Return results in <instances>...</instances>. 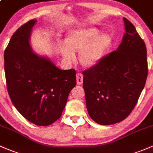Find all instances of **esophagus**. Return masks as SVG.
Here are the masks:
<instances>
[{
  "mask_svg": "<svg viewBox=\"0 0 153 153\" xmlns=\"http://www.w3.org/2000/svg\"><path fill=\"white\" fill-rule=\"evenodd\" d=\"M83 82V76L82 74L78 73L76 74V82L78 85H82Z\"/></svg>",
  "mask_w": 153,
  "mask_h": 153,
  "instance_id": "obj_1",
  "label": "esophagus"
}]
</instances>
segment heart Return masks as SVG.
Here are the masks:
<instances>
[{"label":"heart","instance_id":"1","mask_svg":"<svg viewBox=\"0 0 153 153\" xmlns=\"http://www.w3.org/2000/svg\"><path fill=\"white\" fill-rule=\"evenodd\" d=\"M94 27L74 29L67 36L65 45L59 47L64 60L69 63L76 60V52H80L79 61L85 68H92L100 62L111 42V37L107 33L100 34Z\"/></svg>","mask_w":153,"mask_h":153}]
</instances>
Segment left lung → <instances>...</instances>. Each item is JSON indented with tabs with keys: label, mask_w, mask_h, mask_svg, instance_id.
Masks as SVG:
<instances>
[{
	"label": "left lung",
	"mask_w": 153,
	"mask_h": 153,
	"mask_svg": "<svg viewBox=\"0 0 153 153\" xmlns=\"http://www.w3.org/2000/svg\"><path fill=\"white\" fill-rule=\"evenodd\" d=\"M123 19L126 32L116 51L82 72L88 114L102 125L125 119L138 102L147 80L145 43L135 26Z\"/></svg>",
	"instance_id": "left-lung-1"
}]
</instances>
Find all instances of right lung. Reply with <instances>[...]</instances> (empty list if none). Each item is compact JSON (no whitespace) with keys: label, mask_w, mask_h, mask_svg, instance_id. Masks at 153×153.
<instances>
[{"label":"right lung","mask_w":153,"mask_h":153,"mask_svg":"<svg viewBox=\"0 0 153 153\" xmlns=\"http://www.w3.org/2000/svg\"><path fill=\"white\" fill-rule=\"evenodd\" d=\"M36 23L29 20L12 36L4 51V70L15 108L31 123L48 126L62 115L69 93L76 86V71L61 70L49 58L33 51L29 40Z\"/></svg>","instance_id":"add662e5"}]
</instances>
